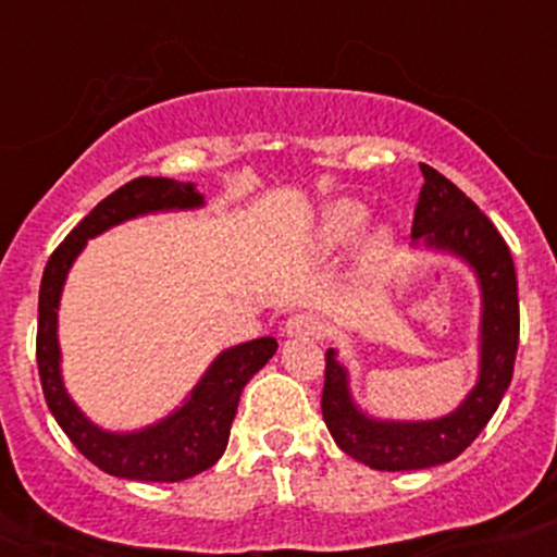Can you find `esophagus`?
I'll list each match as a JSON object with an SVG mask.
<instances>
[{
  "instance_id": "34e87169",
  "label": "esophagus",
  "mask_w": 557,
  "mask_h": 557,
  "mask_svg": "<svg viewBox=\"0 0 557 557\" xmlns=\"http://www.w3.org/2000/svg\"><path fill=\"white\" fill-rule=\"evenodd\" d=\"M321 332H324V321L317 313H295L284 324L286 337H319Z\"/></svg>"
}]
</instances>
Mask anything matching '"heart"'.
<instances>
[{
    "mask_svg": "<svg viewBox=\"0 0 557 557\" xmlns=\"http://www.w3.org/2000/svg\"><path fill=\"white\" fill-rule=\"evenodd\" d=\"M370 211L364 203L354 198H337L321 211L317 225V244L321 251H337L343 246L354 244L359 233L364 231ZM394 236L386 225L375 227L362 246V265L364 268H381L386 262L388 251H392Z\"/></svg>",
    "mask_w": 557,
    "mask_h": 557,
    "instance_id": "obj_1",
    "label": "heart"
}]
</instances>
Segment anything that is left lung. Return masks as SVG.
Segmentation results:
<instances>
[{"label": "left lung", "instance_id": "obj_1", "mask_svg": "<svg viewBox=\"0 0 557 557\" xmlns=\"http://www.w3.org/2000/svg\"><path fill=\"white\" fill-rule=\"evenodd\" d=\"M423 187L412 220V246L458 257L480 286V364L472 392L456 410L429 421L375 418L357 405L337 348L326 351L321 416L346 456L381 472H410L448 463L474 443L502 405L515 370L520 335L518 278L512 255L493 222L432 165L421 163Z\"/></svg>", "mask_w": 557, "mask_h": 557}]
</instances>
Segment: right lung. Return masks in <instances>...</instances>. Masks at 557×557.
<instances>
[{
    "label": "right lung",
    "instance_id": "1",
    "mask_svg": "<svg viewBox=\"0 0 557 557\" xmlns=\"http://www.w3.org/2000/svg\"><path fill=\"white\" fill-rule=\"evenodd\" d=\"M200 206H206V198L195 190L193 182L139 176L107 195L69 233L45 265L37 321V367L45 403L74 448L101 472L114 474V478L141 480V483H180L214 467L227 448L240 392L278 348L276 337H257V341L225 348L206 367L200 381L176 410L134 432H109L90 421L69 397L64 375H61L59 306L66 276L79 251L90 238L136 216L160 214V211H193Z\"/></svg>",
    "mask_w": 557,
    "mask_h": 557
}]
</instances>
